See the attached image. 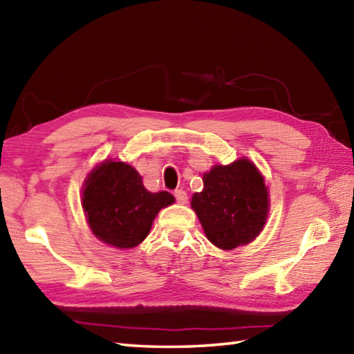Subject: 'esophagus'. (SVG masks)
<instances>
[{
	"instance_id": "esophagus-1",
	"label": "esophagus",
	"mask_w": 354,
	"mask_h": 354,
	"mask_svg": "<svg viewBox=\"0 0 354 354\" xmlns=\"http://www.w3.org/2000/svg\"><path fill=\"white\" fill-rule=\"evenodd\" d=\"M173 194H175V198L179 204H185L187 199H189V196H187V193L184 190H175V193Z\"/></svg>"
}]
</instances>
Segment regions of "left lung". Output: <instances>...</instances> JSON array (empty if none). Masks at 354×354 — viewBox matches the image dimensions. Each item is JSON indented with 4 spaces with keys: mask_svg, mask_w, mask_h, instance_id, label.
I'll list each match as a JSON object with an SVG mask.
<instances>
[{
    "mask_svg": "<svg viewBox=\"0 0 354 354\" xmlns=\"http://www.w3.org/2000/svg\"><path fill=\"white\" fill-rule=\"evenodd\" d=\"M204 190L194 193L192 208L207 239L221 250L248 245L265 227L269 194L261 173L246 158L214 165L204 173Z\"/></svg>",
    "mask_w": 354,
    "mask_h": 354,
    "instance_id": "1",
    "label": "left lung"
}]
</instances>
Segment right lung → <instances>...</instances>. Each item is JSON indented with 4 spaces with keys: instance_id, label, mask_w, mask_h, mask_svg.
<instances>
[{
    "instance_id": "add662e5",
    "label": "right lung",
    "mask_w": 354,
    "mask_h": 354,
    "mask_svg": "<svg viewBox=\"0 0 354 354\" xmlns=\"http://www.w3.org/2000/svg\"><path fill=\"white\" fill-rule=\"evenodd\" d=\"M175 202L169 192L150 193L132 165L106 160L85 179L82 207L93 234L111 246L140 245L161 208Z\"/></svg>"
}]
</instances>
